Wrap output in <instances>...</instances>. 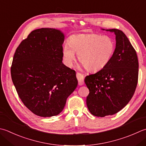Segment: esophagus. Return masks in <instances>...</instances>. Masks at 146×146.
Returning a JSON list of instances; mask_svg holds the SVG:
<instances>
[{
  "label": "esophagus",
  "mask_w": 146,
  "mask_h": 146,
  "mask_svg": "<svg viewBox=\"0 0 146 146\" xmlns=\"http://www.w3.org/2000/svg\"><path fill=\"white\" fill-rule=\"evenodd\" d=\"M76 78L78 80V85H82L84 84V76L82 75V74L80 73H76Z\"/></svg>",
  "instance_id": "1"
}]
</instances>
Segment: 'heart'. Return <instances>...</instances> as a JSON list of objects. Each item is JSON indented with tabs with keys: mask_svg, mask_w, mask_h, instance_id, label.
Returning a JSON list of instances; mask_svg holds the SVG:
<instances>
[{
	"mask_svg": "<svg viewBox=\"0 0 146 146\" xmlns=\"http://www.w3.org/2000/svg\"><path fill=\"white\" fill-rule=\"evenodd\" d=\"M116 48L115 42L110 36L97 33L78 34L71 36L62 49L64 63L71 67L75 55L91 72H97L104 68L113 58Z\"/></svg>",
	"mask_w": 146,
	"mask_h": 146,
	"instance_id": "b5f03b06",
	"label": "heart"
}]
</instances>
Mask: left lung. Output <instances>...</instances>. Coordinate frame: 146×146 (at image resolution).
Segmentation results:
<instances>
[{
  "label": "left lung",
  "instance_id": "8db88e82",
  "mask_svg": "<svg viewBox=\"0 0 146 146\" xmlns=\"http://www.w3.org/2000/svg\"><path fill=\"white\" fill-rule=\"evenodd\" d=\"M106 31L116 35L113 58L103 69L85 78L89 90L87 108L98 117L113 115L122 110L132 99L138 82V58L129 40L119 30Z\"/></svg>",
  "mask_w": 146,
  "mask_h": 146
}]
</instances>
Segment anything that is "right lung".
<instances>
[{
	"instance_id": "1",
	"label": "right lung",
	"mask_w": 146,
	"mask_h": 146,
	"mask_svg": "<svg viewBox=\"0 0 146 146\" xmlns=\"http://www.w3.org/2000/svg\"><path fill=\"white\" fill-rule=\"evenodd\" d=\"M64 40L59 30L37 29L14 53L13 82L23 103L37 116L59 115L78 85L75 71L62 62Z\"/></svg>"
}]
</instances>
